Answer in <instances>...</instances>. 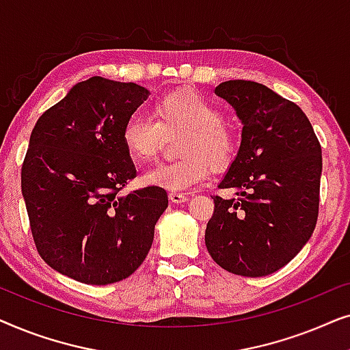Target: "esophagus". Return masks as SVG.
Masks as SVG:
<instances>
[{
    "mask_svg": "<svg viewBox=\"0 0 350 350\" xmlns=\"http://www.w3.org/2000/svg\"><path fill=\"white\" fill-rule=\"evenodd\" d=\"M169 199H170V202H174V204H181V202H186V200H188L186 194L175 193V191H172V193L169 194Z\"/></svg>",
    "mask_w": 350,
    "mask_h": 350,
    "instance_id": "obj_1",
    "label": "esophagus"
}]
</instances>
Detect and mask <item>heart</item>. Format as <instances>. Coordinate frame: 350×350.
<instances>
[{"label": "heart", "mask_w": 350, "mask_h": 350, "mask_svg": "<svg viewBox=\"0 0 350 350\" xmlns=\"http://www.w3.org/2000/svg\"><path fill=\"white\" fill-rule=\"evenodd\" d=\"M185 129L178 142L183 154L172 162H159L142 172L143 185L185 191L198 185L213 170H223L236 154V137L223 122V114L212 100L191 89L175 90L157 100L156 119L133 113L122 127V142L137 159H152L164 145L165 133Z\"/></svg>", "instance_id": "heart-1"}]
</instances>
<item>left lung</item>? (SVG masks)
Returning a JSON list of instances; mask_svg holds the SVG:
<instances>
[{
	"label": "left lung",
	"instance_id": "8db88e82",
	"mask_svg": "<svg viewBox=\"0 0 350 350\" xmlns=\"http://www.w3.org/2000/svg\"><path fill=\"white\" fill-rule=\"evenodd\" d=\"M215 94L242 122L241 146L213 196L205 245L218 266L262 277L293 260L312 236L319 215L322 148L298 105L253 81H224Z\"/></svg>",
	"mask_w": 350,
	"mask_h": 350
}]
</instances>
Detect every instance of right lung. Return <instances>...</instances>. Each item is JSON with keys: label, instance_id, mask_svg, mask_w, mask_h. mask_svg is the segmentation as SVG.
Listing matches in <instances>:
<instances>
[{"label": "right lung", "instance_id": "add662e5", "mask_svg": "<svg viewBox=\"0 0 350 350\" xmlns=\"http://www.w3.org/2000/svg\"><path fill=\"white\" fill-rule=\"evenodd\" d=\"M150 90L102 76L81 81L38 119L22 165V196L42 260L88 285L133 274L169 205L157 186L121 194L135 176L122 142Z\"/></svg>", "mask_w": 350, "mask_h": 350}]
</instances>
